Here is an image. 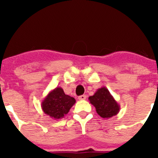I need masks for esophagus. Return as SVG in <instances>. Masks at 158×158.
<instances>
[{
	"instance_id": "34e87169",
	"label": "esophagus",
	"mask_w": 158,
	"mask_h": 158,
	"mask_svg": "<svg viewBox=\"0 0 158 158\" xmlns=\"http://www.w3.org/2000/svg\"><path fill=\"white\" fill-rule=\"evenodd\" d=\"M79 100H85L86 99V96L85 95H82V96H78Z\"/></svg>"
}]
</instances>
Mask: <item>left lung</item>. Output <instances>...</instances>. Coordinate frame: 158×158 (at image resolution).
I'll return each instance as SVG.
<instances>
[{
  "label": "left lung",
  "instance_id": "left-lung-1",
  "mask_svg": "<svg viewBox=\"0 0 158 158\" xmlns=\"http://www.w3.org/2000/svg\"><path fill=\"white\" fill-rule=\"evenodd\" d=\"M96 108L97 114L103 118H109L119 112L120 106L106 87L98 88L94 96L88 98Z\"/></svg>",
  "mask_w": 158,
  "mask_h": 158
}]
</instances>
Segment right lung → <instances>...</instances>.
I'll use <instances>...</instances> for the list:
<instances>
[{"instance_id": "add662e5", "label": "right lung", "mask_w": 158, "mask_h": 158, "mask_svg": "<svg viewBox=\"0 0 158 158\" xmlns=\"http://www.w3.org/2000/svg\"><path fill=\"white\" fill-rule=\"evenodd\" d=\"M75 103V99L64 94L60 87L55 88L47 94L42 102L44 113L54 119L62 118Z\"/></svg>"}]
</instances>
